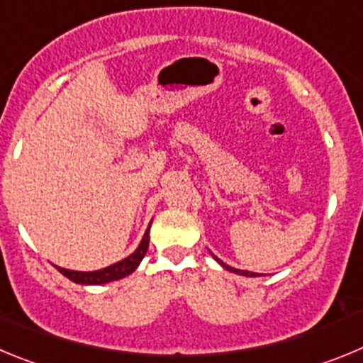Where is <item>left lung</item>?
<instances>
[{
    "instance_id": "obj_1",
    "label": "left lung",
    "mask_w": 363,
    "mask_h": 363,
    "mask_svg": "<svg viewBox=\"0 0 363 363\" xmlns=\"http://www.w3.org/2000/svg\"><path fill=\"white\" fill-rule=\"evenodd\" d=\"M211 257H213V259L217 260V262L220 264V266L224 267V269L231 271V273H235V275H242V277H260L259 273H253V271H244V269H237V267H231V266H228V264H224V262H222L220 259H217V257H215L213 253H211Z\"/></svg>"
}]
</instances>
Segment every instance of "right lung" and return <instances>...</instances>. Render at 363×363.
I'll list each match as a JSON object with an SVG mask.
<instances>
[{
	"mask_svg": "<svg viewBox=\"0 0 363 363\" xmlns=\"http://www.w3.org/2000/svg\"><path fill=\"white\" fill-rule=\"evenodd\" d=\"M152 226V222H150ZM150 226L145 231V237H143L141 244L137 246V250L132 255H128L126 259L119 260V262L112 264L108 267H103V269L97 271H74V269H65V267L55 266V269L60 271L61 275H65L67 279H70L72 282L81 284V286H101V284H108L113 280L125 279L130 273L137 269V266L141 264V260L145 259L146 251H148L150 244Z\"/></svg>",
	"mask_w": 363,
	"mask_h": 363,
	"instance_id": "right-lung-1",
	"label": "right lung"
}]
</instances>
